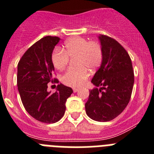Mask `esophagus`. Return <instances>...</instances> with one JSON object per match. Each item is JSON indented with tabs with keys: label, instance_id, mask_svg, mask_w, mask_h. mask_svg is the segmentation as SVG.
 <instances>
[{
	"label": "esophagus",
	"instance_id": "34e87169",
	"mask_svg": "<svg viewBox=\"0 0 154 154\" xmlns=\"http://www.w3.org/2000/svg\"><path fill=\"white\" fill-rule=\"evenodd\" d=\"M79 90H80V89H79V88H73V91L74 92V93H76V92H77V91H78Z\"/></svg>",
	"mask_w": 154,
	"mask_h": 154
}]
</instances>
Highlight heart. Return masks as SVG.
Returning <instances> with one entry per match:
<instances>
[{
    "mask_svg": "<svg viewBox=\"0 0 154 154\" xmlns=\"http://www.w3.org/2000/svg\"><path fill=\"white\" fill-rule=\"evenodd\" d=\"M76 57L77 69H69L63 73L61 81L69 87L82 86L90 73L101 66L103 60L102 46L98 42L88 41L82 37H73L65 42L64 50L57 48L52 53V63L56 69L61 70L66 67L69 58Z\"/></svg>",
    "mask_w": 154,
    "mask_h": 154,
    "instance_id": "b5f03b06",
    "label": "heart"
}]
</instances>
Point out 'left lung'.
I'll return each instance as SVG.
<instances>
[{
    "label": "left lung",
    "mask_w": 154,
    "mask_h": 154,
    "mask_svg": "<svg viewBox=\"0 0 154 154\" xmlns=\"http://www.w3.org/2000/svg\"><path fill=\"white\" fill-rule=\"evenodd\" d=\"M103 49L101 65L91 82L85 104L86 113L93 120L109 122L123 112L129 104L134 84V72L129 53L114 38L101 35Z\"/></svg>",
    "instance_id": "obj_1"
}]
</instances>
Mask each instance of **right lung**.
I'll return each instance as SVG.
<instances>
[{
    "mask_svg": "<svg viewBox=\"0 0 154 154\" xmlns=\"http://www.w3.org/2000/svg\"><path fill=\"white\" fill-rule=\"evenodd\" d=\"M60 38L45 36L37 41L20 59L18 64L17 85L25 110L35 119L43 123H55L61 119L66 110V101L71 95V88L60 84L57 91H47L53 78L54 66L51 57Z\"/></svg>",
    "mask_w": 154,
    "mask_h": 154,
    "instance_id": "add662e5",
    "label": "right lung"
}]
</instances>
